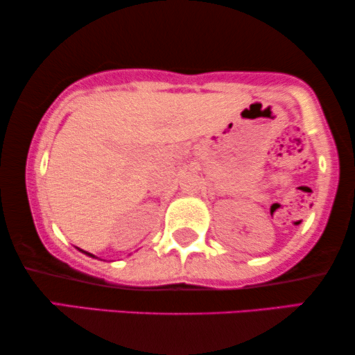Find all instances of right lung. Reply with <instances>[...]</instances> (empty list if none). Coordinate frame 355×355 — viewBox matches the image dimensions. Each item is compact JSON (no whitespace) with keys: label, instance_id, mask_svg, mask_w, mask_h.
<instances>
[{"label":"right lung","instance_id":"add662e5","mask_svg":"<svg viewBox=\"0 0 355 355\" xmlns=\"http://www.w3.org/2000/svg\"><path fill=\"white\" fill-rule=\"evenodd\" d=\"M78 250H80V252L87 254V255H88V257H93V259H96V257H95V255H93V254H89V252H85V250H83V249H78Z\"/></svg>","mask_w":355,"mask_h":355}]
</instances>
